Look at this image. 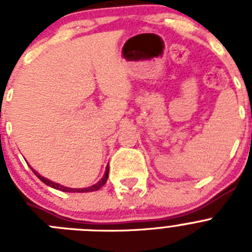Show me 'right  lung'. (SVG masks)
<instances>
[{
    "label": "right lung",
    "instance_id": "add662e5",
    "mask_svg": "<svg viewBox=\"0 0 252 252\" xmlns=\"http://www.w3.org/2000/svg\"><path fill=\"white\" fill-rule=\"evenodd\" d=\"M107 178H108V175H104V178L101 180V182H99V183L94 184V186L90 187V188L78 189V192H93V190H98V189L101 188V187L104 186V183H106ZM44 183H45L46 186H49V187H53V188L59 189V190H63V192H70V190H72V192H73V189H72V188H65V187H62V186H59V184H57V183H53V182H49V180L44 179Z\"/></svg>",
    "mask_w": 252,
    "mask_h": 252
}]
</instances>
